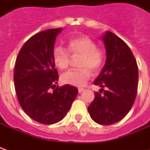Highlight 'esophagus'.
<instances>
[{
  "label": "esophagus",
  "mask_w": 150,
  "mask_h": 150,
  "mask_svg": "<svg viewBox=\"0 0 150 150\" xmlns=\"http://www.w3.org/2000/svg\"><path fill=\"white\" fill-rule=\"evenodd\" d=\"M78 91H79V93H82L83 91H85V89H84V88H79Z\"/></svg>",
  "instance_id": "esophagus-1"
}]
</instances>
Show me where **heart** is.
I'll list each match as a JSON object with an SVG mask.
<instances>
[{"mask_svg":"<svg viewBox=\"0 0 150 150\" xmlns=\"http://www.w3.org/2000/svg\"><path fill=\"white\" fill-rule=\"evenodd\" d=\"M67 50L72 56H81L79 66L83 67L73 70L63 74L62 80L67 84L73 86H83L91 76L92 72H96L104 62V53L96 48V44L88 36H79L72 38L67 43ZM54 65L60 70L68 67L70 56L68 52L62 46H57L53 52Z\"/></svg>","mask_w":150,"mask_h":150,"instance_id":"obj_1","label":"heart"}]
</instances>
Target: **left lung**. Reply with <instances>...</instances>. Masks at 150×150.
I'll return each instance as SVG.
<instances>
[{
  "label": "left lung",
  "instance_id": "8db88e82",
  "mask_svg": "<svg viewBox=\"0 0 150 150\" xmlns=\"http://www.w3.org/2000/svg\"><path fill=\"white\" fill-rule=\"evenodd\" d=\"M101 38L106 62L95 79L94 84L101 88L100 92H95L88 112L95 122L110 125L122 120L133 105L137 92L138 67L131 50L122 39L110 31H106Z\"/></svg>",
  "mask_w": 150,
  "mask_h": 150
}]
</instances>
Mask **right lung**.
Here are the masks:
<instances>
[{"label": "right lung", "mask_w": 150, "mask_h": 150, "mask_svg": "<svg viewBox=\"0 0 150 150\" xmlns=\"http://www.w3.org/2000/svg\"><path fill=\"white\" fill-rule=\"evenodd\" d=\"M62 28L42 31L25 43L14 67L15 90L25 112L43 125L64 118L78 94V89L65 84L56 87L58 71L53 60L56 37ZM54 89L51 91V88Z\"/></svg>", "instance_id": "obj_1"}]
</instances>
